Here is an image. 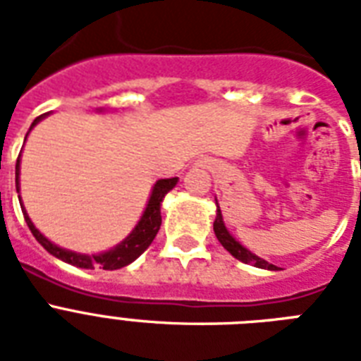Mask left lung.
<instances>
[{
	"label": "left lung",
	"mask_w": 361,
	"mask_h": 361,
	"mask_svg": "<svg viewBox=\"0 0 361 361\" xmlns=\"http://www.w3.org/2000/svg\"><path fill=\"white\" fill-rule=\"evenodd\" d=\"M215 202H217V200H215ZM214 232H215V236H217V240L221 241V245L225 247L232 257L241 260V262L252 264V266H257V268H262V269H279L277 266H274V264L266 262L264 258L252 255L249 249H245V247L241 245L240 241H236L231 236V232L226 231L225 223H223V215H221L219 206H217V217H215L214 221Z\"/></svg>",
	"instance_id": "left-lung-1"
}]
</instances>
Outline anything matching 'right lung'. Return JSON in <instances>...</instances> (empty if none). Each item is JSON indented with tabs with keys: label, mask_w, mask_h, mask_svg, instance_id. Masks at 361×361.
<instances>
[{
	"label": "right lung",
	"mask_w": 361,
	"mask_h": 361,
	"mask_svg": "<svg viewBox=\"0 0 361 361\" xmlns=\"http://www.w3.org/2000/svg\"><path fill=\"white\" fill-rule=\"evenodd\" d=\"M48 114H42L39 118H35V121L31 123L30 130L35 127L39 121ZM27 136V135H25ZM18 176H20V155L16 159V191H20L18 187ZM178 183V178H169V180H159L152 189V195H149V200L146 204V209H144V214H142L140 221H138V225L133 228L129 236L125 238L121 243L114 247V249H110V251L99 252V255H82V252H75L69 251V249H63V247H58L56 243L44 238L41 232L37 231L35 225L31 223L30 215L25 214L24 204H20L22 206V214H24V219L30 226L31 234L35 236V240L41 243L44 249H47L50 255H54L59 260H63L67 264H73L76 268H84V269H95V268H103V269H120L127 264H130L133 260L140 257L142 252L146 251L147 247L152 245L153 238L157 236L159 228H161V202H163L164 195L169 191H172ZM20 200V195H18Z\"/></svg>",
	"instance_id": "1"
}]
</instances>
